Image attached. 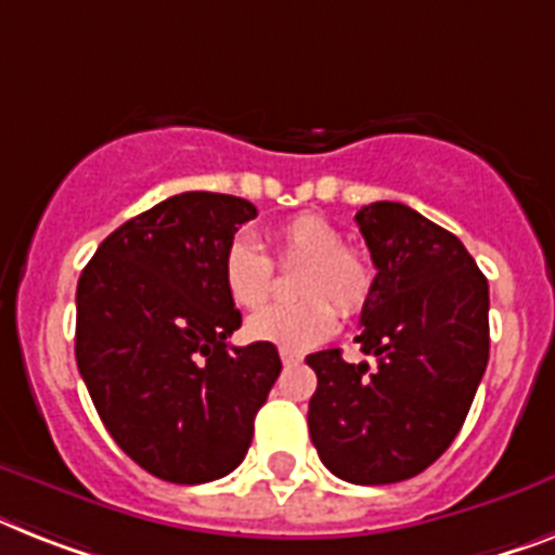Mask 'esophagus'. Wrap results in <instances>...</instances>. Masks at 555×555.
I'll use <instances>...</instances> for the list:
<instances>
[{"mask_svg":"<svg viewBox=\"0 0 555 555\" xmlns=\"http://www.w3.org/2000/svg\"><path fill=\"white\" fill-rule=\"evenodd\" d=\"M281 360H283V365H297L300 360H304V357L297 354V351H292V349H281Z\"/></svg>","mask_w":555,"mask_h":555,"instance_id":"1","label":"esophagus"}]
</instances>
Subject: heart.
<instances>
[{"label": "heart", "instance_id": "heart-1", "mask_svg": "<svg viewBox=\"0 0 555 555\" xmlns=\"http://www.w3.org/2000/svg\"><path fill=\"white\" fill-rule=\"evenodd\" d=\"M269 244L281 263H300V304L269 306L251 314L246 334L251 340L274 343L281 349L306 351L328 340L337 328V311L357 314L369 304L374 269L363 251L346 246V235L320 215H295L269 229ZM221 278L229 300L241 309H258L274 288V263L251 235L232 237L223 249Z\"/></svg>", "mask_w": 555, "mask_h": 555}]
</instances>
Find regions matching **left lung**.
I'll return each mask as SVG.
<instances>
[{
    "label": "left lung",
    "mask_w": 555,
    "mask_h": 555,
    "mask_svg": "<svg viewBox=\"0 0 555 555\" xmlns=\"http://www.w3.org/2000/svg\"><path fill=\"white\" fill-rule=\"evenodd\" d=\"M377 267L354 340L377 365L340 349L306 363L318 374L309 434L346 482L391 485L448 451L488 365V281L456 235L411 206L377 201L354 215Z\"/></svg>",
    "instance_id": "8db88e82"
}]
</instances>
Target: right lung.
<instances>
[{
    "label": "right lung",
    "instance_id": "right-lung-1",
    "mask_svg": "<svg viewBox=\"0 0 555 555\" xmlns=\"http://www.w3.org/2000/svg\"><path fill=\"white\" fill-rule=\"evenodd\" d=\"M244 198L181 192L107 235L76 288V363L104 428L164 482L201 485L244 462L281 374L272 343L229 346L241 311L227 244Z\"/></svg>",
    "mask_w": 555,
    "mask_h": 555
}]
</instances>
